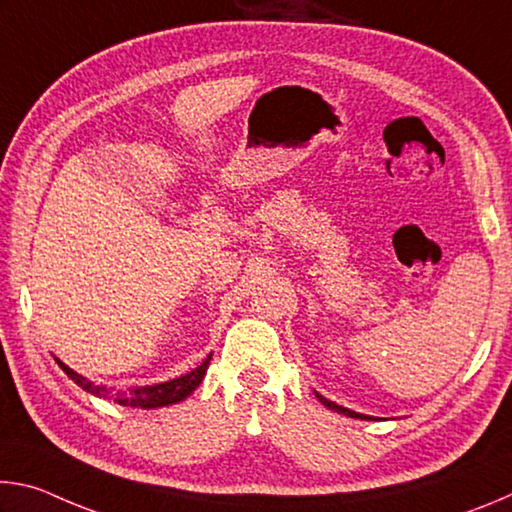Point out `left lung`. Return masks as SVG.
Returning a JSON list of instances; mask_svg holds the SVG:
<instances>
[{"label":"left lung","instance_id":"left-lung-1","mask_svg":"<svg viewBox=\"0 0 512 512\" xmlns=\"http://www.w3.org/2000/svg\"><path fill=\"white\" fill-rule=\"evenodd\" d=\"M316 397L320 400V404L323 406H327L329 411H336V413H343V415H348V418H357V420H370V415H363V413H357V411H350V409H345V406H339L336 402H329L327 397H323V395H318L316 393Z\"/></svg>","mask_w":512,"mask_h":512}]
</instances>
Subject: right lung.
Returning <instances> with one entry per match:
<instances>
[{
    "label": "right lung",
    "mask_w": 512,
    "mask_h": 512,
    "mask_svg": "<svg viewBox=\"0 0 512 512\" xmlns=\"http://www.w3.org/2000/svg\"><path fill=\"white\" fill-rule=\"evenodd\" d=\"M210 359L212 354H207L205 361L201 366L194 368L192 372H187L183 377H176V379H169V381H162V384H153V386H135V388H112L106 384H94L88 377L79 375V372H74L69 366H65L63 361L56 359V363L60 368H63L65 375L74 381V384H79L85 393H90L94 397H101V400H115L121 406H133V409H160V406H169V404H176V402H183L185 397L192 395L198 384H201L207 366H210Z\"/></svg>",
    "instance_id": "obj_1"
}]
</instances>
